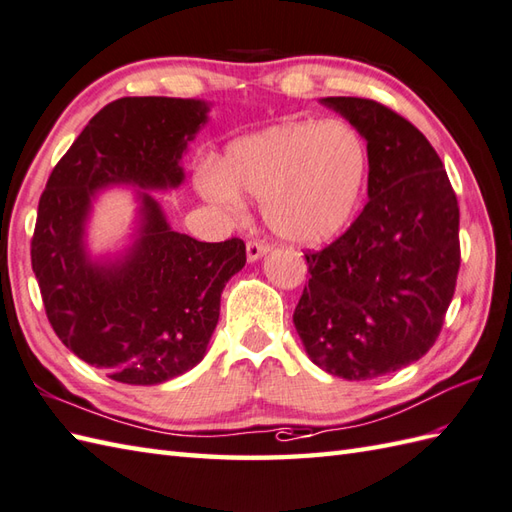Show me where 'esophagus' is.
<instances>
[{"label":"esophagus","mask_w":512,"mask_h":512,"mask_svg":"<svg viewBox=\"0 0 512 512\" xmlns=\"http://www.w3.org/2000/svg\"><path fill=\"white\" fill-rule=\"evenodd\" d=\"M266 253H270V244L268 242H261V240H251L246 244V257L248 261H257L264 257Z\"/></svg>","instance_id":"1"}]
</instances>
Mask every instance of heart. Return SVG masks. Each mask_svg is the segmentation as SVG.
<instances>
[{
  "label": "heart",
  "mask_w": 512,
  "mask_h": 512,
  "mask_svg": "<svg viewBox=\"0 0 512 512\" xmlns=\"http://www.w3.org/2000/svg\"><path fill=\"white\" fill-rule=\"evenodd\" d=\"M368 154L342 120L288 122L231 141L218 168L198 176V192L224 211L261 198L268 227L283 240L318 244L336 235L358 205Z\"/></svg>",
  "instance_id": "1"
}]
</instances>
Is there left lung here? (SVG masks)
<instances>
[{"mask_svg": "<svg viewBox=\"0 0 512 512\" xmlns=\"http://www.w3.org/2000/svg\"><path fill=\"white\" fill-rule=\"evenodd\" d=\"M366 139L368 202L336 242L307 251L310 281L294 310L310 360L371 379L432 349L454 299L458 198L417 126L366 98H323Z\"/></svg>", "mask_w": 512, "mask_h": 512, "instance_id": "obj_1", "label": "left lung"}]
</instances>
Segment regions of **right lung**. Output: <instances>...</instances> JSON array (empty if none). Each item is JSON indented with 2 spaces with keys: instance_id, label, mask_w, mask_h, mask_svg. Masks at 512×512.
I'll list each match as a JSON object with an SVG mask.
<instances>
[{
  "instance_id": "right-lung-1",
  "label": "right lung",
  "mask_w": 512,
  "mask_h": 512,
  "mask_svg": "<svg viewBox=\"0 0 512 512\" xmlns=\"http://www.w3.org/2000/svg\"><path fill=\"white\" fill-rule=\"evenodd\" d=\"M207 111L205 102L183 98L106 104L41 194L30 255L47 320L71 353L115 382L152 386L194 368L218 325L224 285L246 264L240 237L198 242L176 233L148 192H139L141 224L128 251L115 261L87 255L95 192L181 185V157Z\"/></svg>"
}]
</instances>
